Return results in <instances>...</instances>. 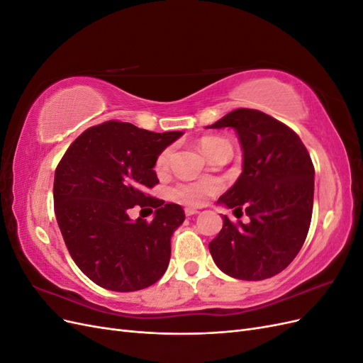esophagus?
Returning <instances> with one entry per match:
<instances>
[{
    "instance_id": "obj_1",
    "label": "esophagus",
    "mask_w": 363,
    "mask_h": 363,
    "mask_svg": "<svg viewBox=\"0 0 363 363\" xmlns=\"http://www.w3.org/2000/svg\"><path fill=\"white\" fill-rule=\"evenodd\" d=\"M184 213H186V216H192V215H196V213H200V212L196 211V208L188 207V208H184Z\"/></svg>"
}]
</instances>
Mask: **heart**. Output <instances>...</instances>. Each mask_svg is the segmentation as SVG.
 Wrapping results in <instances>:
<instances>
[{
    "instance_id": "b5f03b06",
    "label": "heart",
    "mask_w": 363,
    "mask_h": 363,
    "mask_svg": "<svg viewBox=\"0 0 363 363\" xmlns=\"http://www.w3.org/2000/svg\"><path fill=\"white\" fill-rule=\"evenodd\" d=\"M200 148L204 155L211 159L215 155H219L223 151H232V145L224 138L219 136H204L200 140ZM172 148L168 147L159 152L156 157L155 168L157 172H163L168 169V164L171 160ZM223 184L219 180L213 179H199V180H182L172 188V196L182 204L191 206V207H200L212 199L216 194L221 192Z\"/></svg>"
}]
</instances>
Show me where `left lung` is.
<instances>
[{
	"mask_svg": "<svg viewBox=\"0 0 363 363\" xmlns=\"http://www.w3.org/2000/svg\"><path fill=\"white\" fill-rule=\"evenodd\" d=\"M232 127L242 147V174L218 203L247 213L208 244L216 267L239 280H265L298 255L311 227L315 168L298 135L255 108H236L207 128Z\"/></svg>",
	"mask_w": 363,
	"mask_h": 363,
	"instance_id": "8db88e82",
	"label": "left lung"
}]
</instances>
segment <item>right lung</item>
<instances>
[{"instance_id": "obj_1", "label": "right lung", "mask_w": 363, "mask_h": 363, "mask_svg": "<svg viewBox=\"0 0 363 363\" xmlns=\"http://www.w3.org/2000/svg\"><path fill=\"white\" fill-rule=\"evenodd\" d=\"M182 135L106 121L83 131L59 162L52 189L57 224L77 267L98 286L139 291L167 271L171 236L184 212L147 191L159 183V152ZM135 205L155 208L153 221L130 220Z\"/></svg>"}]
</instances>
